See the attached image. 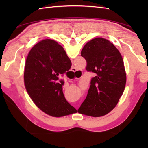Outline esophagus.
<instances>
[{"instance_id": "obj_1", "label": "esophagus", "mask_w": 148, "mask_h": 148, "mask_svg": "<svg viewBox=\"0 0 148 148\" xmlns=\"http://www.w3.org/2000/svg\"><path fill=\"white\" fill-rule=\"evenodd\" d=\"M72 71H74V72H76V71H77V70H76V69L75 68V67H72Z\"/></svg>"}]
</instances>
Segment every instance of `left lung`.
I'll return each instance as SVG.
<instances>
[{
  "label": "left lung",
  "mask_w": 148,
  "mask_h": 148,
  "mask_svg": "<svg viewBox=\"0 0 148 148\" xmlns=\"http://www.w3.org/2000/svg\"><path fill=\"white\" fill-rule=\"evenodd\" d=\"M81 56L87 62V71L95 76L77 112L92 117L104 116L116 107L124 91L127 77L122 56L113 44L103 38L87 42Z\"/></svg>",
  "instance_id": "obj_1"
}]
</instances>
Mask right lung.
I'll return each instance as SVG.
<instances>
[{
    "instance_id": "add662e5",
    "label": "right lung",
    "mask_w": 148,
    "mask_h": 148,
    "mask_svg": "<svg viewBox=\"0 0 148 148\" xmlns=\"http://www.w3.org/2000/svg\"><path fill=\"white\" fill-rule=\"evenodd\" d=\"M72 65L61 45L53 40H43L31 49L24 72L25 86L32 101L42 111L53 117H62L76 112L65 99L59 79Z\"/></svg>"
}]
</instances>
